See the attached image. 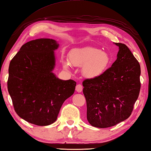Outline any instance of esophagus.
Returning a JSON list of instances; mask_svg holds the SVG:
<instances>
[{"label":"esophagus","mask_w":151,"mask_h":151,"mask_svg":"<svg viewBox=\"0 0 151 151\" xmlns=\"http://www.w3.org/2000/svg\"><path fill=\"white\" fill-rule=\"evenodd\" d=\"M76 90L78 93H80V92L82 91L83 90V86L81 85V84H78V85L76 86Z\"/></svg>","instance_id":"obj_1"}]
</instances>
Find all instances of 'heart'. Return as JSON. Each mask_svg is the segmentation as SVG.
<instances>
[{"mask_svg": "<svg viewBox=\"0 0 151 151\" xmlns=\"http://www.w3.org/2000/svg\"><path fill=\"white\" fill-rule=\"evenodd\" d=\"M70 63L81 68V73L88 79L99 78L109 67L111 59L107 52L93 47H86L73 50L69 54ZM63 66L70 68V62L65 60Z\"/></svg>", "mask_w": 151, "mask_h": 151, "instance_id": "obj_1", "label": "heart"}]
</instances>
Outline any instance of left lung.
<instances>
[{
	"mask_svg": "<svg viewBox=\"0 0 151 151\" xmlns=\"http://www.w3.org/2000/svg\"><path fill=\"white\" fill-rule=\"evenodd\" d=\"M115 44L119 52L111 67L82 83L87 119L95 127H110L128 119L141 89L139 62L125 44Z\"/></svg>",
	"mask_w": 151,
	"mask_h": 151,
	"instance_id": "obj_1",
	"label": "left lung"
}]
</instances>
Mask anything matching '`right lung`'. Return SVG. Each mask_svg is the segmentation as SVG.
Instances as JSON below:
<instances>
[{"instance_id":"obj_1","label":"right lung","mask_w":151,"mask_h":151,"mask_svg":"<svg viewBox=\"0 0 151 151\" xmlns=\"http://www.w3.org/2000/svg\"><path fill=\"white\" fill-rule=\"evenodd\" d=\"M58 47L55 40H34L10 61L7 85L13 106L20 118L34 125L54 123L63 102L75 91V81L60 80L53 73Z\"/></svg>"}]
</instances>
